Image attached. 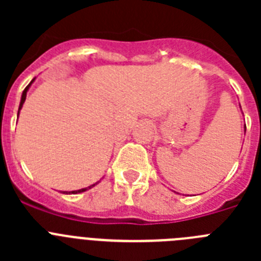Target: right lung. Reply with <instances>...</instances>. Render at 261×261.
I'll use <instances>...</instances> for the list:
<instances>
[{"label":"right lung","mask_w":261,"mask_h":261,"mask_svg":"<svg viewBox=\"0 0 261 261\" xmlns=\"http://www.w3.org/2000/svg\"><path fill=\"white\" fill-rule=\"evenodd\" d=\"M32 82H34V80L31 81V82H30V85H27V87L24 90H23V94H22V99H20V105H19V110L20 108H22V106H23V103H24V100H26V95H27V91H29V87L31 86V84ZM18 115H19V111H18ZM95 186V184H93V186H90L89 188H91V187H94ZM87 188H82V190H78V191H71V193H80V192H85V191H86ZM65 193V192H64Z\"/></svg>","instance_id":"add662e5"}]
</instances>
